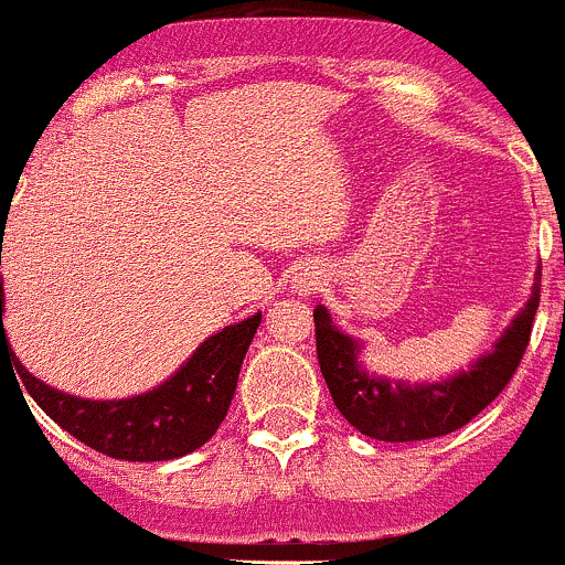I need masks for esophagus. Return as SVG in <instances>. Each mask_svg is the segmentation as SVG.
<instances>
[{"instance_id": "obj_1", "label": "esophagus", "mask_w": 565, "mask_h": 565, "mask_svg": "<svg viewBox=\"0 0 565 565\" xmlns=\"http://www.w3.org/2000/svg\"><path fill=\"white\" fill-rule=\"evenodd\" d=\"M323 282V271L318 269V266H305V269H299V275L294 277V290L299 296H312L318 288H321Z\"/></svg>"}]
</instances>
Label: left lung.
<instances>
[{
  "mask_svg": "<svg viewBox=\"0 0 565 565\" xmlns=\"http://www.w3.org/2000/svg\"><path fill=\"white\" fill-rule=\"evenodd\" d=\"M539 299L541 266L535 271L527 305L516 312L494 349L478 356L470 371H459L443 382L426 384L390 382V379L367 373L360 362L362 345L340 332L327 307L318 305L312 318H316V349L323 382L340 415L365 437L382 439V443H417V439L445 437L467 426L511 382L530 343Z\"/></svg>",
  "mask_w": 565,
  "mask_h": 565,
  "instance_id": "8db88e82",
  "label": "left lung"
}]
</instances>
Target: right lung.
Wrapping results in <instances>:
<instances>
[{
  "label": "right lung",
  "instance_id": "right-lung-1",
  "mask_svg": "<svg viewBox=\"0 0 565 565\" xmlns=\"http://www.w3.org/2000/svg\"><path fill=\"white\" fill-rule=\"evenodd\" d=\"M2 312L4 288L0 282V360L2 354L13 360L32 401L71 437L120 461H170L203 448L231 409L244 354L260 327V312H255L211 334L150 393L120 401H90L60 393L32 376L10 349Z\"/></svg>",
  "mask_w": 565,
  "mask_h": 565
}]
</instances>
